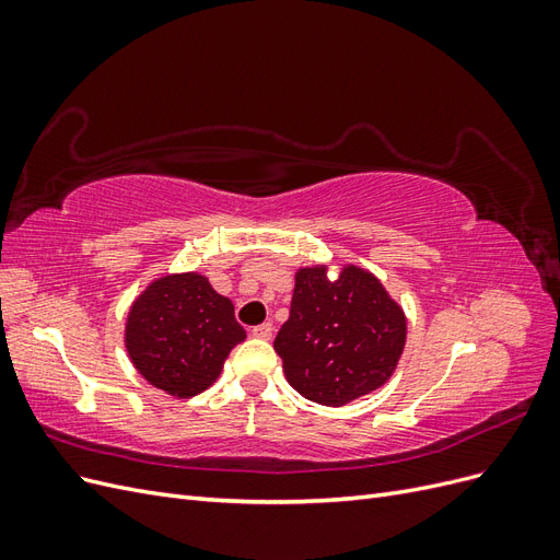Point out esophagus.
Listing matches in <instances>:
<instances>
[{"label": "esophagus", "mask_w": 560, "mask_h": 560, "mask_svg": "<svg viewBox=\"0 0 560 560\" xmlns=\"http://www.w3.org/2000/svg\"><path fill=\"white\" fill-rule=\"evenodd\" d=\"M252 336L261 338V341H270V336H273V325H270V322H264V325L252 329Z\"/></svg>", "instance_id": "obj_1"}]
</instances>
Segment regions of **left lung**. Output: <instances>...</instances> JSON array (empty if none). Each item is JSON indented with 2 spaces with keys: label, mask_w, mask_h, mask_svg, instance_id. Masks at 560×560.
I'll use <instances>...</instances> for the list:
<instances>
[{
  "label": "left lung",
  "mask_w": 560,
  "mask_h": 560,
  "mask_svg": "<svg viewBox=\"0 0 560 560\" xmlns=\"http://www.w3.org/2000/svg\"><path fill=\"white\" fill-rule=\"evenodd\" d=\"M406 346V315L371 270L327 264L294 273L290 319L276 336L284 378L301 397L346 406L393 378Z\"/></svg>",
  "instance_id": "obj_1"
}]
</instances>
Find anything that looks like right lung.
<instances>
[{
	"label": "right lung",
	"instance_id": "add662e5",
	"mask_svg": "<svg viewBox=\"0 0 560 560\" xmlns=\"http://www.w3.org/2000/svg\"><path fill=\"white\" fill-rule=\"evenodd\" d=\"M245 336L233 301L214 292L198 270H189L147 284L128 311L124 346L149 385L189 399L219 378L233 346Z\"/></svg>",
	"mask_w": 560,
	"mask_h": 560
}]
</instances>
